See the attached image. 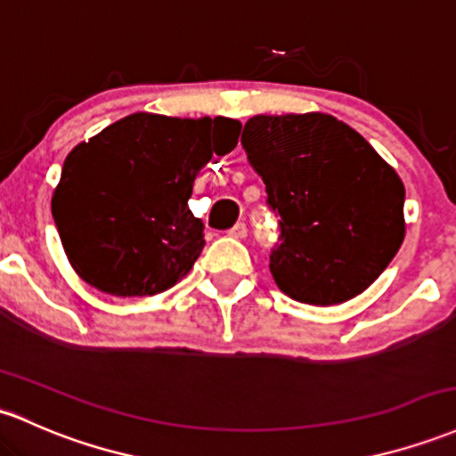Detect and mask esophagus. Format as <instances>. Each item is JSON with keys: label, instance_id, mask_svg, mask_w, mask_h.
<instances>
[{"label": "esophagus", "instance_id": "esophagus-1", "mask_svg": "<svg viewBox=\"0 0 456 456\" xmlns=\"http://www.w3.org/2000/svg\"><path fill=\"white\" fill-rule=\"evenodd\" d=\"M229 236H232V238H247V224H244V223H236V224H233V227L232 229H229Z\"/></svg>", "mask_w": 456, "mask_h": 456}]
</instances>
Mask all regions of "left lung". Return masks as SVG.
<instances>
[{
	"label": "left lung",
	"instance_id": "8db88e82",
	"mask_svg": "<svg viewBox=\"0 0 456 456\" xmlns=\"http://www.w3.org/2000/svg\"><path fill=\"white\" fill-rule=\"evenodd\" d=\"M240 142L279 216V289L324 307L377 281L404 240V186L368 140L309 112L248 118Z\"/></svg>",
	"mask_w": 456,
	"mask_h": 456
}]
</instances>
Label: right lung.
I'll list each match as a JSON object with an SVG mask.
<instances>
[{
  "label": "right lung",
  "mask_w": 456,
  "mask_h": 456,
  "mask_svg": "<svg viewBox=\"0 0 456 456\" xmlns=\"http://www.w3.org/2000/svg\"><path fill=\"white\" fill-rule=\"evenodd\" d=\"M238 134L233 118L136 112L77 144L52 199L75 273L112 297H153L186 277L205 247L188 208L194 177Z\"/></svg>",
  "instance_id": "right-lung-1"
}]
</instances>
